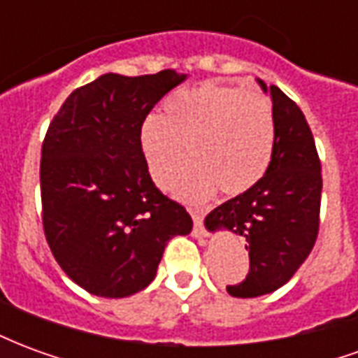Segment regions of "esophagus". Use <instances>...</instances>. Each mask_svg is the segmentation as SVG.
I'll return each instance as SVG.
<instances>
[{
  "mask_svg": "<svg viewBox=\"0 0 358 358\" xmlns=\"http://www.w3.org/2000/svg\"><path fill=\"white\" fill-rule=\"evenodd\" d=\"M192 218H194V236L195 238H207V232L203 228V215L197 210H192Z\"/></svg>",
  "mask_w": 358,
  "mask_h": 358,
  "instance_id": "obj_1",
  "label": "esophagus"
}]
</instances>
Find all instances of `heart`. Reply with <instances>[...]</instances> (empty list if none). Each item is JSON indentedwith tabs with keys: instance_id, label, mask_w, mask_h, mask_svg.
<instances>
[{
	"instance_id": "b5f03b06",
	"label": "heart",
	"mask_w": 358,
	"mask_h": 358,
	"mask_svg": "<svg viewBox=\"0 0 358 358\" xmlns=\"http://www.w3.org/2000/svg\"><path fill=\"white\" fill-rule=\"evenodd\" d=\"M274 140L268 99L220 84L176 92L164 101L163 117L148 115L140 126L141 155L159 186L184 153L192 159L169 187L195 203L209 199L217 187L224 195H240L259 184L272 161Z\"/></svg>"
}]
</instances>
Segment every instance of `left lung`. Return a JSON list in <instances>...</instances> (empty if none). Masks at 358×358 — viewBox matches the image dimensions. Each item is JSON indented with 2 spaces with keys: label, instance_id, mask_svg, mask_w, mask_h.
<instances>
[{
  "label": "left lung",
  "instance_id": "left-lung-1",
  "mask_svg": "<svg viewBox=\"0 0 358 358\" xmlns=\"http://www.w3.org/2000/svg\"><path fill=\"white\" fill-rule=\"evenodd\" d=\"M257 82L270 94L276 126L268 171L259 184L205 218L210 234L228 230L248 241V278L226 287L243 299L276 292L307 259L318 234L322 194L320 161L305 115L282 90Z\"/></svg>",
  "mask_w": 358,
  "mask_h": 358
}]
</instances>
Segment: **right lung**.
<instances>
[{
	"label": "right lung",
	"instance_id": "obj_1",
	"mask_svg": "<svg viewBox=\"0 0 358 358\" xmlns=\"http://www.w3.org/2000/svg\"><path fill=\"white\" fill-rule=\"evenodd\" d=\"M187 74H103L74 90L42 148L43 230L66 276L97 297L148 287L169 240L192 217L163 195L141 155L140 126Z\"/></svg>",
	"mask_w": 358,
	"mask_h": 358
}]
</instances>
